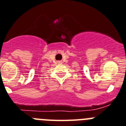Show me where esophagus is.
I'll return each mask as SVG.
<instances>
[{"label":"esophagus","instance_id":"34e87169","mask_svg":"<svg viewBox=\"0 0 126 126\" xmlns=\"http://www.w3.org/2000/svg\"><path fill=\"white\" fill-rule=\"evenodd\" d=\"M58 64H62V61H58Z\"/></svg>","mask_w":126,"mask_h":126}]
</instances>
